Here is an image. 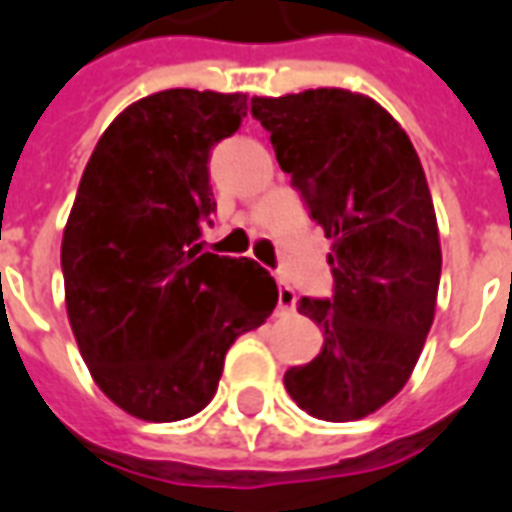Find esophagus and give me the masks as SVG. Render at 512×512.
<instances>
[{"label": "esophagus", "mask_w": 512, "mask_h": 512, "mask_svg": "<svg viewBox=\"0 0 512 512\" xmlns=\"http://www.w3.org/2000/svg\"><path fill=\"white\" fill-rule=\"evenodd\" d=\"M295 301H298V298H295L293 287L287 285V282H279V309H282V312H293Z\"/></svg>", "instance_id": "34e87169"}]
</instances>
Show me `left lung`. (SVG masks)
I'll list each match as a JSON object with an SVG mask.
<instances>
[{"label":"left lung","mask_w":512,"mask_h":512,"mask_svg":"<svg viewBox=\"0 0 512 512\" xmlns=\"http://www.w3.org/2000/svg\"><path fill=\"white\" fill-rule=\"evenodd\" d=\"M306 208L331 238L333 298H301L323 350L285 374L320 420H361L407 385L434 323L442 249L426 173L380 102L347 89L252 97Z\"/></svg>","instance_id":"obj_1"}]
</instances>
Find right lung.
<instances>
[{
  "label": "right lung",
  "mask_w": 512,
  "mask_h": 512,
  "mask_svg": "<svg viewBox=\"0 0 512 512\" xmlns=\"http://www.w3.org/2000/svg\"><path fill=\"white\" fill-rule=\"evenodd\" d=\"M244 116L241 92L149 94L111 121L83 170L62 238L64 304L94 382L132 418L203 410L230 344L279 301L255 260L195 249L217 211L208 157Z\"/></svg>",
  "instance_id": "right-lung-1"
}]
</instances>
